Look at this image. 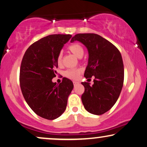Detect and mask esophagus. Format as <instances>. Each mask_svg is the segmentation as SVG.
<instances>
[{"label":"esophagus","instance_id":"34e87169","mask_svg":"<svg viewBox=\"0 0 147 147\" xmlns=\"http://www.w3.org/2000/svg\"><path fill=\"white\" fill-rule=\"evenodd\" d=\"M73 83H74V86H77L78 84H79V82H76V81H74V82H73Z\"/></svg>","mask_w":147,"mask_h":147}]
</instances>
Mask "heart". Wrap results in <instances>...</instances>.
<instances>
[{
	"label": "heart",
	"mask_w": 147,
	"mask_h": 147,
	"mask_svg": "<svg viewBox=\"0 0 147 147\" xmlns=\"http://www.w3.org/2000/svg\"><path fill=\"white\" fill-rule=\"evenodd\" d=\"M67 49L70 52L74 54L78 57H82L84 55V49L82 46L78 43H74L68 46ZM56 62L59 66L62 64V55L61 53H59L56 58ZM82 70L81 69H68L64 72V76L67 78L71 80L78 79L79 76L81 74Z\"/></svg>",
	"instance_id": "1"
}]
</instances>
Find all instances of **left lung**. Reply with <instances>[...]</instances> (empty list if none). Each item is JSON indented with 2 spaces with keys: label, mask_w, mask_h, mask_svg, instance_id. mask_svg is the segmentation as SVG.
<instances>
[{
  "label": "left lung",
  "mask_w": 147,
  "mask_h": 147,
  "mask_svg": "<svg viewBox=\"0 0 147 147\" xmlns=\"http://www.w3.org/2000/svg\"><path fill=\"white\" fill-rule=\"evenodd\" d=\"M80 41L88 48V64L84 76L95 77L94 84L82 82L85 90L82 95L84 108L90 113L101 115L117 101L124 83V64L119 50L101 36L94 33H79L71 42Z\"/></svg>",
  "instance_id": "left-lung-1"
}]
</instances>
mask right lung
<instances>
[{"mask_svg": "<svg viewBox=\"0 0 147 147\" xmlns=\"http://www.w3.org/2000/svg\"><path fill=\"white\" fill-rule=\"evenodd\" d=\"M71 35H50L33 43L25 51L20 67L19 82L22 94L29 107L38 116L54 120L63 114L73 82L63 78L57 85L56 58L71 39Z\"/></svg>", "mask_w": 147, "mask_h": 147, "instance_id": "right-lung-1", "label": "right lung"}]
</instances>
